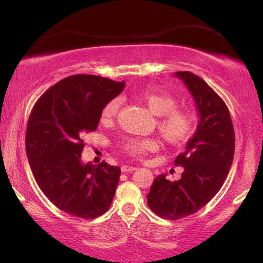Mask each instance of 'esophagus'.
<instances>
[{
	"mask_svg": "<svg viewBox=\"0 0 263 263\" xmlns=\"http://www.w3.org/2000/svg\"><path fill=\"white\" fill-rule=\"evenodd\" d=\"M135 170H138V167L129 166V165H123V166H122V172H133Z\"/></svg>",
	"mask_w": 263,
	"mask_h": 263,
	"instance_id": "34e87169",
	"label": "esophagus"
}]
</instances>
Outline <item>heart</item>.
<instances>
[{"label":"heart","mask_w":263,"mask_h":263,"mask_svg":"<svg viewBox=\"0 0 263 263\" xmlns=\"http://www.w3.org/2000/svg\"><path fill=\"white\" fill-rule=\"evenodd\" d=\"M139 100L147 106L151 112L158 117L157 125L161 138L170 145L179 146L192 138L196 128L195 114L189 110L176 109L177 100L166 93L143 92L139 95ZM121 106V99L114 98L104 105L100 120L110 123L117 117ZM122 148L129 156L139 157L158 148V143L153 139L132 138L125 140Z\"/></svg>","instance_id":"heart-1"}]
</instances>
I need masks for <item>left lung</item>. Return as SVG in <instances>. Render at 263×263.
I'll return each mask as SVG.
<instances>
[{"label": "left lung", "mask_w": 263, "mask_h": 263, "mask_svg": "<svg viewBox=\"0 0 263 263\" xmlns=\"http://www.w3.org/2000/svg\"><path fill=\"white\" fill-rule=\"evenodd\" d=\"M195 100L199 124L185 151L175 165L183 166L182 177L171 182L157 176L147 194V203L164 219L177 220L196 213L220 190L232 165L235 130L230 111L220 97L197 75L176 71Z\"/></svg>", "instance_id": "left-lung-1"}]
</instances>
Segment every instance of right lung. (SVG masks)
<instances>
[{"mask_svg": "<svg viewBox=\"0 0 263 263\" xmlns=\"http://www.w3.org/2000/svg\"><path fill=\"white\" fill-rule=\"evenodd\" d=\"M124 86L96 75H71L50 87L31 111L26 154L32 174L45 196L74 217H99L114 200L121 168L105 161L82 163V138L96 130L104 105Z\"/></svg>", "mask_w": 263, "mask_h": 263, "instance_id": "1", "label": "right lung"}]
</instances>
